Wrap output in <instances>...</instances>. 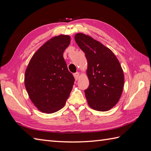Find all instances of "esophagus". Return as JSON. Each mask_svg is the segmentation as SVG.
I'll use <instances>...</instances> for the list:
<instances>
[{"label": "esophagus", "instance_id": "34e87169", "mask_svg": "<svg viewBox=\"0 0 151 151\" xmlns=\"http://www.w3.org/2000/svg\"><path fill=\"white\" fill-rule=\"evenodd\" d=\"M73 76H74L75 79L76 80H78L79 79V72H76V73H74V74H73Z\"/></svg>", "mask_w": 151, "mask_h": 151}]
</instances>
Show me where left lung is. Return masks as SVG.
<instances>
[{
	"label": "left lung",
	"mask_w": 151,
	"mask_h": 151,
	"mask_svg": "<svg viewBox=\"0 0 151 151\" xmlns=\"http://www.w3.org/2000/svg\"><path fill=\"white\" fill-rule=\"evenodd\" d=\"M75 40L88 62L89 86L85 90L88 104L94 110L108 111L117 104L123 90L124 77L119 61L109 48L91 36L78 33Z\"/></svg>",
	"instance_id": "obj_1"
}]
</instances>
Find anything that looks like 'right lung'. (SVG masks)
Masks as SVG:
<instances>
[{
	"label": "right lung",
	"mask_w": 151,
	"mask_h": 151,
	"mask_svg": "<svg viewBox=\"0 0 151 151\" xmlns=\"http://www.w3.org/2000/svg\"><path fill=\"white\" fill-rule=\"evenodd\" d=\"M70 37L59 35L48 40L30 59L24 85L30 100L40 111L53 113L66 104L75 79L63 57Z\"/></svg>",
	"instance_id": "right-lung-1"
}]
</instances>
